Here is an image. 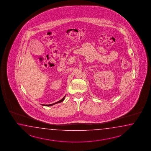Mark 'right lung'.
<instances>
[{
	"mask_svg": "<svg viewBox=\"0 0 151 151\" xmlns=\"http://www.w3.org/2000/svg\"><path fill=\"white\" fill-rule=\"evenodd\" d=\"M65 96H65L62 99L60 100H59V101H58L57 102H56V103H53V104H49V105H44V104H41L42 106H53V105H54L55 104H58V103H61L62 101H64V100L65 99Z\"/></svg>",
	"mask_w": 151,
	"mask_h": 151,
	"instance_id": "1",
	"label": "right lung"
}]
</instances>
